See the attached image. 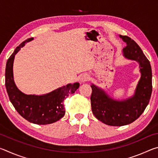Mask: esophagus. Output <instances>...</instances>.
I'll list each match as a JSON object with an SVG mask.
<instances>
[{"instance_id":"obj_1","label":"esophagus","mask_w":158,"mask_h":158,"mask_svg":"<svg viewBox=\"0 0 158 158\" xmlns=\"http://www.w3.org/2000/svg\"><path fill=\"white\" fill-rule=\"evenodd\" d=\"M89 76L88 75V74H81V75L79 77V81L81 82H85L89 79Z\"/></svg>"}]
</instances>
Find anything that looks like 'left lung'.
<instances>
[{"instance_id":"left-lung-1","label":"left lung","mask_w":158,"mask_h":158,"mask_svg":"<svg viewBox=\"0 0 158 158\" xmlns=\"http://www.w3.org/2000/svg\"><path fill=\"white\" fill-rule=\"evenodd\" d=\"M127 46L123 49L124 56L139 63L141 78L132 97L124 100L111 98L94 84L90 97L93 114L106 125L123 126L137 120L148 105L152 93V70L148 58L136 42L126 35H120Z\"/></svg>"}]
</instances>
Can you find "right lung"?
Segmentation results:
<instances>
[{"instance_id": "obj_1", "label": "right lung", "mask_w": 158, "mask_h": 158, "mask_svg": "<svg viewBox=\"0 0 158 158\" xmlns=\"http://www.w3.org/2000/svg\"><path fill=\"white\" fill-rule=\"evenodd\" d=\"M31 37L18 46L10 56L5 68V87L10 100L16 110L23 118L37 125L55 123L63 118L65 111L64 100L79 89V83L69 84L45 95H26L17 89L13 78V63L15 55L26 42L33 40Z\"/></svg>"}]
</instances>
